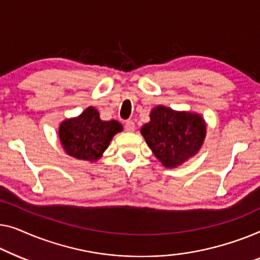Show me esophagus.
I'll use <instances>...</instances> for the list:
<instances>
[{"label": "esophagus", "mask_w": 260, "mask_h": 260, "mask_svg": "<svg viewBox=\"0 0 260 260\" xmlns=\"http://www.w3.org/2000/svg\"><path fill=\"white\" fill-rule=\"evenodd\" d=\"M125 129L127 132H134L135 131V123L132 120H127L125 123Z\"/></svg>", "instance_id": "esophagus-1"}]
</instances>
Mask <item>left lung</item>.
Instances as JSON below:
<instances>
[{"mask_svg":"<svg viewBox=\"0 0 260 260\" xmlns=\"http://www.w3.org/2000/svg\"><path fill=\"white\" fill-rule=\"evenodd\" d=\"M149 118L151 121L141 127V134L165 167L181 165L202 148L206 137V123L202 115L156 106Z\"/></svg>","mask_w":260,"mask_h":260,"instance_id":"1","label":"left lung"}]
</instances>
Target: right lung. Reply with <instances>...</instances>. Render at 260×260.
I'll return each mask as SVG.
<instances>
[{
  "label": "right lung",
  "instance_id": "add662e5",
  "mask_svg": "<svg viewBox=\"0 0 260 260\" xmlns=\"http://www.w3.org/2000/svg\"><path fill=\"white\" fill-rule=\"evenodd\" d=\"M121 131V123L115 120L104 121L98 109L88 107L76 118L62 121L58 137L68 155L94 162L101 158L113 137Z\"/></svg>",
  "mask_w": 260,
  "mask_h": 260
}]
</instances>
